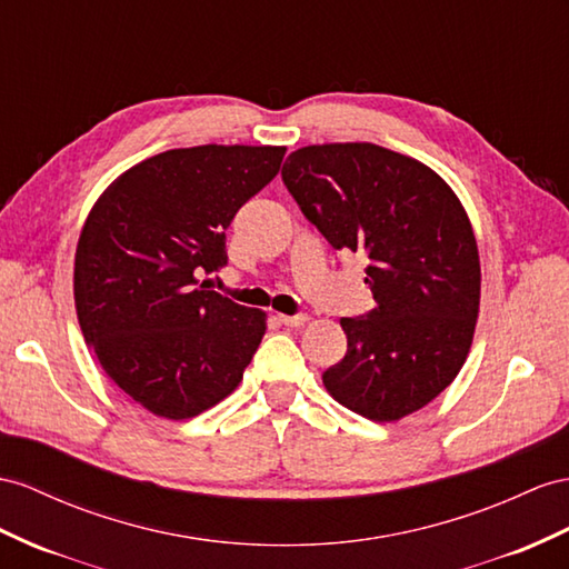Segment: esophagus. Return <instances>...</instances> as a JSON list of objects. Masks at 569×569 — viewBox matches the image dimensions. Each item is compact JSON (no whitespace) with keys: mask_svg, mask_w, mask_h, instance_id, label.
Returning a JSON list of instances; mask_svg holds the SVG:
<instances>
[{"mask_svg":"<svg viewBox=\"0 0 569 569\" xmlns=\"http://www.w3.org/2000/svg\"><path fill=\"white\" fill-rule=\"evenodd\" d=\"M308 319V315H279V322L286 327H302Z\"/></svg>","mask_w":569,"mask_h":569,"instance_id":"34e87169","label":"esophagus"}]
</instances>
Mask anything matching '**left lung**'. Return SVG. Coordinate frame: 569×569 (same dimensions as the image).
I'll list each match as a JSON object with an SVG mask.
<instances>
[{
  "mask_svg": "<svg viewBox=\"0 0 569 569\" xmlns=\"http://www.w3.org/2000/svg\"><path fill=\"white\" fill-rule=\"evenodd\" d=\"M283 184L333 250L368 259L375 310L343 317L348 351L329 395L375 423L423 409L459 375L473 341L480 261L461 201L416 158L375 143L305 146Z\"/></svg>",
  "mask_w": 569,
  "mask_h": 569,
  "instance_id": "left-lung-1",
  "label": "left lung"
}]
</instances>
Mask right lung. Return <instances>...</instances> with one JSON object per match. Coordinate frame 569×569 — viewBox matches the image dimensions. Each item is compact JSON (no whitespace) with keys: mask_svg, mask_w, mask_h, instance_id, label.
<instances>
[{"mask_svg":"<svg viewBox=\"0 0 569 569\" xmlns=\"http://www.w3.org/2000/svg\"><path fill=\"white\" fill-rule=\"evenodd\" d=\"M283 146H194L141 160L91 209L74 261L83 339L127 397L184 420L226 399L264 312L209 290L226 228L281 168Z\"/></svg>","mask_w":569,"mask_h":569,"instance_id":"1","label":"right lung"}]
</instances>
